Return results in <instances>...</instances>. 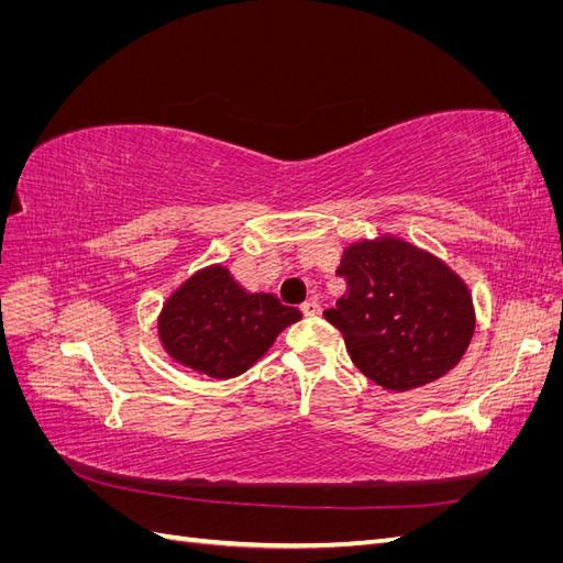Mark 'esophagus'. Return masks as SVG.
<instances>
[{"label": "esophagus", "mask_w": 563, "mask_h": 563, "mask_svg": "<svg viewBox=\"0 0 563 563\" xmlns=\"http://www.w3.org/2000/svg\"><path fill=\"white\" fill-rule=\"evenodd\" d=\"M300 312H302L305 317H317V314L321 312V308H319V302H317L314 298H310V300H305V302L300 305Z\"/></svg>", "instance_id": "34e87169"}]
</instances>
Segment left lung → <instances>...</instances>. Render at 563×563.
I'll list each match as a JSON object with an SVG mask.
<instances>
[{
    "label": "left lung",
    "mask_w": 563,
    "mask_h": 563,
    "mask_svg": "<svg viewBox=\"0 0 563 563\" xmlns=\"http://www.w3.org/2000/svg\"><path fill=\"white\" fill-rule=\"evenodd\" d=\"M335 275L347 291L323 317L373 383L395 391L428 385L465 354L474 333L472 296L434 255L383 236L347 246Z\"/></svg>",
    "instance_id": "1"
}]
</instances>
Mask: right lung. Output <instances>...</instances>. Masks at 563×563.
Returning a JSON list of instances; mask_svg holds the SVG:
<instances>
[{"instance_id": "obj_1", "label": "right lung", "mask_w": 563, "mask_h": 563, "mask_svg": "<svg viewBox=\"0 0 563 563\" xmlns=\"http://www.w3.org/2000/svg\"><path fill=\"white\" fill-rule=\"evenodd\" d=\"M300 319L272 294H249L225 267L201 269L166 300L159 338L176 362L211 378H234Z\"/></svg>"}]
</instances>
